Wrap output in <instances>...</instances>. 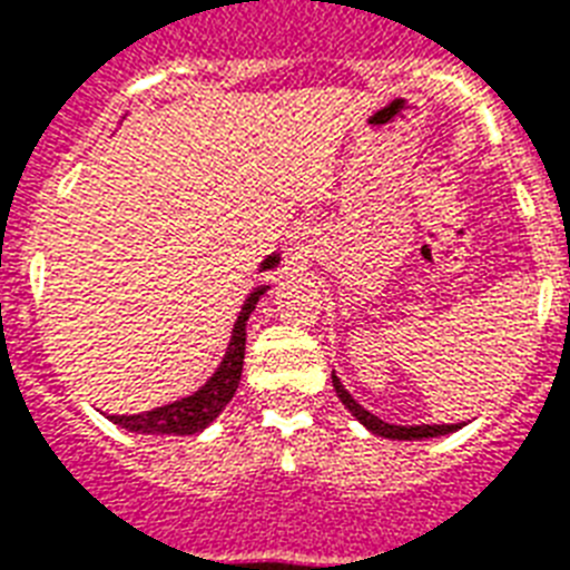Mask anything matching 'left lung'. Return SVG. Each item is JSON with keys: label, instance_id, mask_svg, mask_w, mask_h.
Returning <instances> with one entry per match:
<instances>
[{"label": "left lung", "instance_id": "left-lung-1", "mask_svg": "<svg viewBox=\"0 0 570 570\" xmlns=\"http://www.w3.org/2000/svg\"><path fill=\"white\" fill-rule=\"evenodd\" d=\"M334 379V390H337L340 402L352 411V414L361 420V423L370 429L373 434H381V438H390V441H420V438H438V434H450L455 432V429H461V423H452V425H393V423H384V420H379L375 414H370L364 405H357L355 399H352V393H348L346 387H343V381L337 379V375H331Z\"/></svg>", "mask_w": 570, "mask_h": 570}]
</instances>
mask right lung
Masks as SVG:
<instances>
[{"mask_svg": "<svg viewBox=\"0 0 570 570\" xmlns=\"http://www.w3.org/2000/svg\"><path fill=\"white\" fill-rule=\"evenodd\" d=\"M277 259L281 257L272 254L259 268H263V272H266V268H275ZM266 289L268 286H257V289L245 298L239 320L233 325V337L230 346H227V355H224L222 366L215 370V375L206 381L204 387L197 390V393H191V396L177 399L171 405L154 407V411H145V414H115L109 416L111 423L124 425L127 432L138 434H195L213 423L215 416L224 411V405L233 399L236 387H239L242 361H245V325H248V316L250 311H254V304L259 302V295L266 293Z\"/></svg>", "mask_w": 570, "mask_h": 570, "instance_id": "1", "label": "right lung"}]
</instances>
